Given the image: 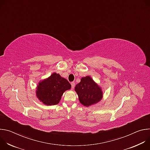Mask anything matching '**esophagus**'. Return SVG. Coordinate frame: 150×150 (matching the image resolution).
I'll list each match as a JSON object with an SVG mask.
<instances>
[{
    "instance_id": "34e87169",
    "label": "esophagus",
    "mask_w": 150,
    "mask_h": 150,
    "mask_svg": "<svg viewBox=\"0 0 150 150\" xmlns=\"http://www.w3.org/2000/svg\"><path fill=\"white\" fill-rule=\"evenodd\" d=\"M71 86H72V88H74V87H75V82H72L71 83Z\"/></svg>"
}]
</instances>
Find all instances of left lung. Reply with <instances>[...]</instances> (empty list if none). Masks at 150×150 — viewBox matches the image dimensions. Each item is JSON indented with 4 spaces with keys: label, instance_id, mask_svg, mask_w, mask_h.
Masks as SVG:
<instances>
[{
    "label": "left lung",
    "instance_id": "left-lung-1",
    "mask_svg": "<svg viewBox=\"0 0 150 150\" xmlns=\"http://www.w3.org/2000/svg\"><path fill=\"white\" fill-rule=\"evenodd\" d=\"M75 91L78 96L79 102L85 107L97 103L103 98L101 87L90 76L82 78L80 82L76 85Z\"/></svg>",
    "mask_w": 150,
    "mask_h": 150
}]
</instances>
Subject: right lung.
<instances>
[{"instance_id":"1","label":"right lung","mask_w":150,"mask_h":150,"mask_svg":"<svg viewBox=\"0 0 150 150\" xmlns=\"http://www.w3.org/2000/svg\"><path fill=\"white\" fill-rule=\"evenodd\" d=\"M71 88V85L67 79L54 72L38 83L36 96L45 105H56L59 103L63 93Z\"/></svg>"}]
</instances>
